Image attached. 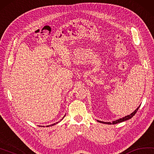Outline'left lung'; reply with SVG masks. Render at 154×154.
<instances>
[{"instance_id":"8db88e82","label":"left lung","mask_w":154,"mask_h":154,"mask_svg":"<svg viewBox=\"0 0 154 154\" xmlns=\"http://www.w3.org/2000/svg\"><path fill=\"white\" fill-rule=\"evenodd\" d=\"M139 108V107L136 109V110L133 112H132L131 114H130L129 115H127V116H125V117H122V119H119L118 120H116V121H112V122H103V121H97L99 122H102V123H104V124H108V125H115V124H117V123H120V122H122L123 121H127V120L130 119L132 118V117L135 115V114H136L137 112L138 109Z\"/></svg>"}]
</instances>
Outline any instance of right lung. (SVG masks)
I'll return each mask as SVG.
<instances>
[{
	"instance_id": "obj_1",
	"label": "right lung",
	"mask_w": 154,
	"mask_h": 154,
	"mask_svg": "<svg viewBox=\"0 0 154 154\" xmlns=\"http://www.w3.org/2000/svg\"><path fill=\"white\" fill-rule=\"evenodd\" d=\"M65 116H64V117H65ZM64 117H63V118H64ZM63 119H62V120H63ZM58 122H56V123H54V124H52V125H48V126H46V127H50V126H53V125H56V124H57V123H58Z\"/></svg>"
}]
</instances>
